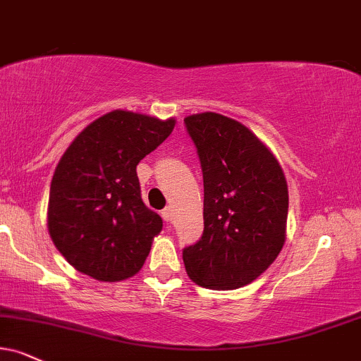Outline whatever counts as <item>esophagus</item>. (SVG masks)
I'll use <instances>...</instances> for the list:
<instances>
[{
	"instance_id": "obj_1",
	"label": "esophagus",
	"mask_w": 361,
	"mask_h": 361,
	"mask_svg": "<svg viewBox=\"0 0 361 361\" xmlns=\"http://www.w3.org/2000/svg\"><path fill=\"white\" fill-rule=\"evenodd\" d=\"M172 217H173V211H172V207L169 206V207H166L162 211V219L166 221V222H171L172 221Z\"/></svg>"
}]
</instances>
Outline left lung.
I'll use <instances>...</instances> for the list:
<instances>
[{
    "mask_svg": "<svg viewBox=\"0 0 361 361\" xmlns=\"http://www.w3.org/2000/svg\"><path fill=\"white\" fill-rule=\"evenodd\" d=\"M184 123L204 177V233L182 251L185 271L209 289L246 286L283 249L286 177L273 152L238 120L204 112Z\"/></svg>",
    "mask_w": 361,
    "mask_h": 361,
    "instance_id": "8db88e82",
    "label": "left lung"
}]
</instances>
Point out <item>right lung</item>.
<instances>
[{"instance_id": "obj_1", "label": "right lung", "mask_w": 361, "mask_h": 361, "mask_svg": "<svg viewBox=\"0 0 361 361\" xmlns=\"http://www.w3.org/2000/svg\"><path fill=\"white\" fill-rule=\"evenodd\" d=\"M176 118L114 110L75 137L55 169L48 231L65 259L99 281L140 271L162 231L142 201L137 166L171 135Z\"/></svg>"}]
</instances>
